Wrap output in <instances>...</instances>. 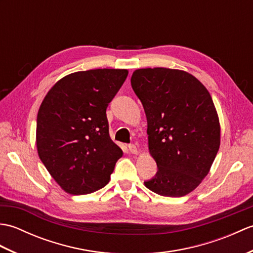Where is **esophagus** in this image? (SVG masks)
Wrapping results in <instances>:
<instances>
[{
  "instance_id": "esophagus-1",
  "label": "esophagus",
  "mask_w": 253,
  "mask_h": 253,
  "mask_svg": "<svg viewBox=\"0 0 253 253\" xmlns=\"http://www.w3.org/2000/svg\"><path fill=\"white\" fill-rule=\"evenodd\" d=\"M128 150H129V152L131 154H137L138 153V149H137L135 144H129V146H128Z\"/></svg>"
}]
</instances>
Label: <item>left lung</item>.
Here are the masks:
<instances>
[{
    "label": "left lung",
    "instance_id": "1",
    "mask_svg": "<svg viewBox=\"0 0 253 253\" xmlns=\"http://www.w3.org/2000/svg\"><path fill=\"white\" fill-rule=\"evenodd\" d=\"M130 82L146 112L149 152L158 165L144 186L160 196H186L209 174L221 144L211 94L180 69H136Z\"/></svg>",
    "mask_w": 253,
    "mask_h": 253
}]
</instances>
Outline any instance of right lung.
Masks as SVG:
<instances>
[{"label": "right lung", "instance_id": "obj_1", "mask_svg": "<svg viewBox=\"0 0 253 253\" xmlns=\"http://www.w3.org/2000/svg\"><path fill=\"white\" fill-rule=\"evenodd\" d=\"M127 69L69 74L44 96L37 117L39 158L64 191L87 195L110 181L122 149L109 133L106 107Z\"/></svg>", "mask_w": 253, "mask_h": 253}]
</instances>
